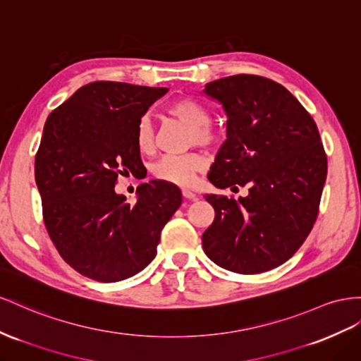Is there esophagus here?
Instances as JSON below:
<instances>
[{
  "instance_id": "obj_1",
  "label": "esophagus",
  "mask_w": 361,
  "mask_h": 361,
  "mask_svg": "<svg viewBox=\"0 0 361 361\" xmlns=\"http://www.w3.org/2000/svg\"><path fill=\"white\" fill-rule=\"evenodd\" d=\"M182 196H183V199H187V200H196L197 199V194L192 192L191 190H182Z\"/></svg>"
}]
</instances>
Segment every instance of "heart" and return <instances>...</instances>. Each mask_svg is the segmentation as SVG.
<instances>
[{"instance_id":"b5f03b06","label":"heart","mask_w":361,"mask_h":361,"mask_svg":"<svg viewBox=\"0 0 361 361\" xmlns=\"http://www.w3.org/2000/svg\"><path fill=\"white\" fill-rule=\"evenodd\" d=\"M169 112L191 129L190 140L196 144H211L217 135L208 123L211 120L207 106L194 99H179L169 106ZM136 145L141 153H150L154 149V128L149 116H142L136 128ZM204 167V158L199 153L167 154L153 165V176L167 183L190 187L196 173Z\"/></svg>"}]
</instances>
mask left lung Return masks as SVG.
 Instances as JSON below:
<instances>
[{"mask_svg": "<svg viewBox=\"0 0 361 361\" xmlns=\"http://www.w3.org/2000/svg\"><path fill=\"white\" fill-rule=\"evenodd\" d=\"M226 114V141L208 173L217 188L249 185L246 197L207 194L216 211L203 250L217 266L262 274L295 255L319 212L326 154L317 126L284 86L237 74L204 85Z\"/></svg>", "mask_w": 361, "mask_h": 361, "instance_id": "8db88e82", "label": "left lung"}]
</instances>
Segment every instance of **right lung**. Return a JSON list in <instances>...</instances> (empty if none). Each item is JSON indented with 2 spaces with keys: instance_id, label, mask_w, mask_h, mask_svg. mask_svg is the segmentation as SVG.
Masks as SVG:
<instances>
[{
  "instance_id": "1",
  "label": "right lung",
  "mask_w": 361,
  "mask_h": 361,
  "mask_svg": "<svg viewBox=\"0 0 361 361\" xmlns=\"http://www.w3.org/2000/svg\"><path fill=\"white\" fill-rule=\"evenodd\" d=\"M167 91L92 82L45 121L35 161L44 221L61 257L83 276L116 282L147 267L180 207L179 188L167 182L141 183L133 204L115 191L118 174L141 170L136 128Z\"/></svg>"
}]
</instances>
